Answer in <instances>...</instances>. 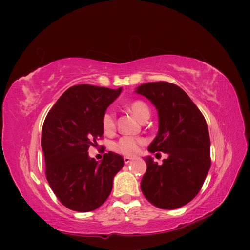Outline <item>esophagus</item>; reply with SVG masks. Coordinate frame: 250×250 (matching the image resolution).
I'll return each instance as SVG.
<instances>
[{
    "mask_svg": "<svg viewBox=\"0 0 250 250\" xmlns=\"http://www.w3.org/2000/svg\"><path fill=\"white\" fill-rule=\"evenodd\" d=\"M131 160H132V158H130V157H125V158H124V161H125V164L130 163V162H131Z\"/></svg>",
    "mask_w": 250,
    "mask_h": 250,
    "instance_id": "1",
    "label": "esophagus"
}]
</instances>
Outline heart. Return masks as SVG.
I'll use <instances>...</instances> for the list:
<instances>
[{
    "instance_id": "obj_1",
    "label": "heart",
    "mask_w": 250,
    "mask_h": 250,
    "mask_svg": "<svg viewBox=\"0 0 250 250\" xmlns=\"http://www.w3.org/2000/svg\"><path fill=\"white\" fill-rule=\"evenodd\" d=\"M128 109L130 113L135 116L141 121H145L149 118L150 111L148 106L142 102V101H134L128 105ZM116 128V119L114 111L107 110L105 111L102 117V129L106 134L113 133ZM144 140L140 137H130L125 136L116 142L113 145V149L117 152L125 156H133L140 150V146L144 144Z\"/></svg>"
}]
</instances>
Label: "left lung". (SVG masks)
I'll return each mask as SVG.
<instances>
[{
	"label": "left lung",
	"instance_id": "1",
	"mask_svg": "<svg viewBox=\"0 0 250 250\" xmlns=\"http://www.w3.org/2000/svg\"><path fill=\"white\" fill-rule=\"evenodd\" d=\"M135 92L158 110L159 131L148 150L168 156L161 166L151 157L145 158L142 192L159 208H179L195 198L209 171L210 140L205 118L188 94L174 83H143Z\"/></svg>",
	"mask_w": 250,
	"mask_h": 250
}]
</instances>
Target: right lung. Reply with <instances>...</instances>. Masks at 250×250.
Returning <instances> with one entry per match:
<instances>
[{
	"mask_svg": "<svg viewBox=\"0 0 250 250\" xmlns=\"http://www.w3.org/2000/svg\"><path fill=\"white\" fill-rule=\"evenodd\" d=\"M122 88L91 84L68 88L57 101L43 125L42 148L46 178L57 198L67 208L82 213L97 209L107 200L115 175L125 164L108 151L101 162L88 149L103 135L102 117Z\"/></svg>",
	"mask_w": 250,
	"mask_h": 250,
	"instance_id": "1",
	"label": "right lung"
}]
</instances>
